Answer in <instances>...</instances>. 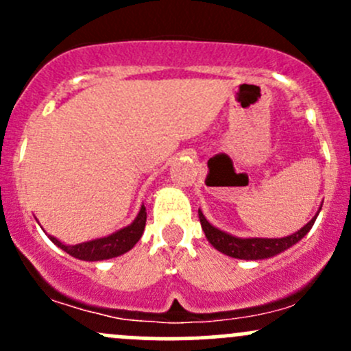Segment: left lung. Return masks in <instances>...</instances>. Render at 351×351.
<instances>
[{"label":"left lung","instance_id":"obj_1","mask_svg":"<svg viewBox=\"0 0 351 351\" xmlns=\"http://www.w3.org/2000/svg\"><path fill=\"white\" fill-rule=\"evenodd\" d=\"M323 207V205H321ZM319 207V210H321ZM319 214V212H317ZM317 214L304 226L302 229H299L293 234L285 236V238H236V236L228 234V232L221 231V229L214 228L210 222L205 219V215L202 214V210H198V219H200L202 229L205 232V238L208 239V243L215 247L221 253L228 254V256L239 258V260H265V258H271L275 254L282 253V251L289 250L290 246H293L295 243H299L307 232L311 231V228L316 222Z\"/></svg>","mask_w":351,"mask_h":351}]
</instances>
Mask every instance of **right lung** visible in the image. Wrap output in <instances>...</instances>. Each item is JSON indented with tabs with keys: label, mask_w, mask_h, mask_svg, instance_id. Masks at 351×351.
<instances>
[{
	"label": "right lung",
	"mask_w": 351,
	"mask_h": 351,
	"mask_svg": "<svg viewBox=\"0 0 351 351\" xmlns=\"http://www.w3.org/2000/svg\"><path fill=\"white\" fill-rule=\"evenodd\" d=\"M146 207H141L139 214L134 219V222L127 228L120 229V231L113 232V234L107 236V238L93 239V241L74 244V246H67V244L61 243L56 239L54 236H49L51 241L58 244L61 250H64L67 254L77 258V260L84 261H100V260H110V258L120 256V254L127 253L132 250L134 244L141 239L144 232V226H146Z\"/></svg>",
	"instance_id": "1"
}]
</instances>
